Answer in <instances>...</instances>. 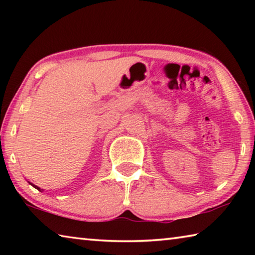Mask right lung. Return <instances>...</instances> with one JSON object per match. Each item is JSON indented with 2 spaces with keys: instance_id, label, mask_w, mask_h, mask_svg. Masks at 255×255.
Instances as JSON below:
<instances>
[{
  "instance_id": "obj_1",
  "label": "right lung",
  "mask_w": 255,
  "mask_h": 255,
  "mask_svg": "<svg viewBox=\"0 0 255 255\" xmlns=\"http://www.w3.org/2000/svg\"><path fill=\"white\" fill-rule=\"evenodd\" d=\"M29 183H30V184H31V185H32V187H33V188H36V189H37V190H39V191H44V190H42V189H40V188H39V187H37V185H34V184H32V183H31V182H29Z\"/></svg>"
}]
</instances>
